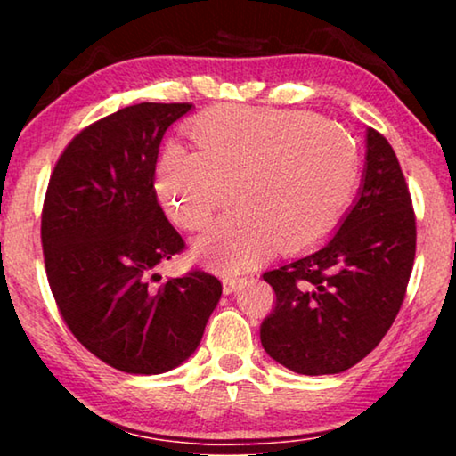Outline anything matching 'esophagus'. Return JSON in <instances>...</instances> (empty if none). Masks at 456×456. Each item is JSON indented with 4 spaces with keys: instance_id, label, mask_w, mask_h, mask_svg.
Wrapping results in <instances>:
<instances>
[{
    "instance_id": "1",
    "label": "esophagus",
    "mask_w": 456,
    "mask_h": 456,
    "mask_svg": "<svg viewBox=\"0 0 456 456\" xmlns=\"http://www.w3.org/2000/svg\"><path fill=\"white\" fill-rule=\"evenodd\" d=\"M239 283H241L239 277H223V293H225V296L233 293L239 288Z\"/></svg>"
}]
</instances>
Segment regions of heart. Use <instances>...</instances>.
Returning a JSON list of instances; mask_svg holds the SVG:
<instances>
[{"label": "heart", "instance_id": "b5f03b06", "mask_svg": "<svg viewBox=\"0 0 456 456\" xmlns=\"http://www.w3.org/2000/svg\"><path fill=\"white\" fill-rule=\"evenodd\" d=\"M187 136L195 151L171 142L159 154L154 191L176 227L199 231L231 184L235 200L192 247L219 272H245L275 245L323 241L356 195V141L314 112L215 106L189 122Z\"/></svg>", "mask_w": 456, "mask_h": 456}]
</instances>
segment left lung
Listing matches in <instances>:
<instances>
[{"instance_id":"left-lung-1","label":"left lung","mask_w":456,"mask_h":456,"mask_svg":"<svg viewBox=\"0 0 456 456\" xmlns=\"http://www.w3.org/2000/svg\"><path fill=\"white\" fill-rule=\"evenodd\" d=\"M416 251L412 199L388 141L366 130L352 209L328 241L264 273L275 307L261 346L297 374H339L372 352L404 302Z\"/></svg>"}]
</instances>
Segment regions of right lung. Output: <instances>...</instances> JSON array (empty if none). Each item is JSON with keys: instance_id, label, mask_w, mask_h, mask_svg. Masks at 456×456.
Masks as SVG:
<instances>
[{"instance_id": "1", "label": "right lung", "mask_w": 456, "mask_h": 456, "mask_svg": "<svg viewBox=\"0 0 456 456\" xmlns=\"http://www.w3.org/2000/svg\"><path fill=\"white\" fill-rule=\"evenodd\" d=\"M192 104L142 102L84 128L61 152L42 211L50 289L84 348L128 374H163L197 350L221 297L205 272L160 280L184 249L154 191L159 146Z\"/></svg>"}]
</instances>
